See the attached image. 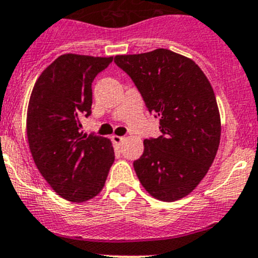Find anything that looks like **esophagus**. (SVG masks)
<instances>
[{
  "instance_id": "esophagus-1",
  "label": "esophagus",
  "mask_w": 258,
  "mask_h": 258,
  "mask_svg": "<svg viewBox=\"0 0 258 258\" xmlns=\"http://www.w3.org/2000/svg\"><path fill=\"white\" fill-rule=\"evenodd\" d=\"M112 141L116 145H121L122 142L124 141V137L123 136H117V135H113V136H112Z\"/></svg>"
}]
</instances>
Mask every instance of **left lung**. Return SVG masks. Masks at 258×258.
<instances>
[{"label":"left lung","mask_w":258,"mask_h":258,"mask_svg":"<svg viewBox=\"0 0 258 258\" xmlns=\"http://www.w3.org/2000/svg\"><path fill=\"white\" fill-rule=\"evenodd\" d=\"M151 113L160 117L161 136L144 141L134 162L146 191L172 202L191 194L209 172L221 139L215 92L202 70L188 57L166 48L117 54Z\"/></svg>","instance_id":"1"}]
</instances>
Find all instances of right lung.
<instances>
[{"label":"right lung","mask_w":258,"mask_h":258,"mask_svg":"<svg viewBox=\"0 0 258 258\" xmlns=\"http://www.w3.org/2000/svg\"><path fill=\"white\" fill-rule=\"evenodd\" d=\"M113 57L66 53L40 75L27 108L28 145L35 165L62 199L85 202L102 191L114 161L108 139L81 131L91 114L92 82Z\"/></svg>","instance_id":"obj_1"}]
</instances>
